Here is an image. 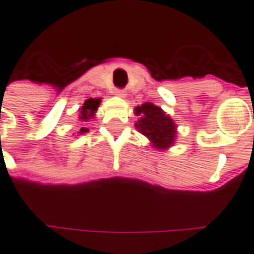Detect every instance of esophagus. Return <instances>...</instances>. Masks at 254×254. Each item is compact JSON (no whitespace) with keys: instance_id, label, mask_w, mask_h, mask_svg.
<instances>
[{"instance_id":"esophagus-1","label":"esophagus","mask_w":254,"mask_h":254,"mask_svg":"<svg viewBox=\"0 0 254 254\" xmlns=\"http://www.w3.org/2000/svg\"><path fill=\"white\" fill-rule=\"evenodd\" d=\"M113 94L120 98H124L127 95V92H126V90H123V88H116V90L113 91Z\"/></svg>"}]
</instances>
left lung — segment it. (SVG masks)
<instances>
[{"label": "left lung", "instance_id": "8db88e82", "mask_svg": "<svg viewBox=\"0 0 254 254\" xmlns=\"http://www.w3.org/2000/svg\"><path fill=\"white\" fill-rule=\"evenodd\" d=\"M139 122L135 126L141 134L152 141L153 146L159 149H166L174 142L176 126L170 117L166 116L164 112L156 105L146 102L135 109Z\"/></svg>", "mask_w": 254, "mask_h": 254}]
</instances>
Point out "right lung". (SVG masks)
Here are the masks:
<instances>
[{
	"label": "right lung",
	"instance_id": "right-lung-1",
	"mask_svg": "<svg viewBox=\"0 0 254 254\" xmlns=\"http://www.w3.org/2000/svg\"><path fill=\"white\" fill-rule=\"evenodd\" d=\"M99 102H101V99L98 98V99H94V98H90V99H87L84 105L81 106V110H80V119L83 120V122H87L88 119L94 116V113H95V110L98 109V106H99ZM88 128H85V127H81L80 128V134H83V132H87Z\"/></svg>",
	"mask_w": 254,
	"mask_h": 254
}]
</instances>
